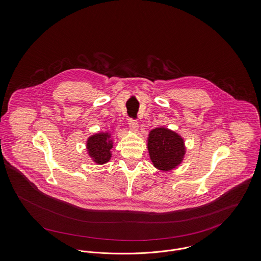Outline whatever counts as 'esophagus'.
<instances>
[{"label":"esophagus","mask_w":261,"mask_h":261,"mask_svg":"<svg viewBox=\"0 0 261 261\" xmlns=\"http://www.w3.org/2000/svg\"><path fill=\"white\" fill-rule=\"evenodd\" d=\"M129 127L133 132H137L138 129H139V124L134 120H130L129 121Z\"/></svg>","instance_id":"obj_1"}]
</instances>
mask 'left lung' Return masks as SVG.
<instances>
[{"mask_svg": "<svg viewBox=\"0 0 261 261\" xmlns=\"http://www.w3.org/2000/svg\"><path fill=\"white\" fill-rule=\"evenodd\" d=\"M147 149L153 166L162 172L178 167L186 155L184 138L167 127L152 129L147 137Z\"/></svg>", "mask_w": 261, "mask_h": 261, "instance_id": "1", "label": "left lung"}]
</instances>
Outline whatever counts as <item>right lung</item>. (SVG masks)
I'll return each mask as SVG.
<instances>
[{"instance_id":"obj_1","label":"right lung","mask_w":261,"mask_h":261,"mask_svg":"<svg viewBox=\"0 0 261 261\" xmlns=\"http://www.w3.org/2000/svg\"><path fill=\"white\" fill-rule=\"evenodd\" d=\"M114 140L112 132L101 131L89 136L86 141V151L91 160L97 165H103L111 160Z\"/></svg>"}]
</instances>
